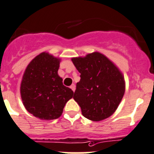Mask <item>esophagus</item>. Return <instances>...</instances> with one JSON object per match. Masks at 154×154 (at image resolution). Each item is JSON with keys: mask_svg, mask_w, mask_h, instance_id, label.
<instances>
[{"mask_svg": "<svg viewBox=\"0 0 154 154\" xmlns=\"http://www.w3.org/2000/svg\"><path fill=\"white\" fill-rule=\"evenodd\" d=\"M70 88L72 90V91H75V85L74 84H72L71 86H70Z\"/></svg>", "mask_w": 154, "mask_h": 154, "instance_id": "obj_1", "label": "esophagus"}]
</instances>
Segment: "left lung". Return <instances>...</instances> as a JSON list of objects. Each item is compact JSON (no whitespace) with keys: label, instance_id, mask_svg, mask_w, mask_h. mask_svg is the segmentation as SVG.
<instances>
[{"label":"left lung","instance_id":"1","mask_svg":"<svg viewBox=\"0 0 154 154\" xmlns=\"http://www.w3.org/2000/svg\"><path fill=\"white\" fill-rule=\"evenodd\" d=\"M81 73L73 98L82 115L92 121H101L116 111L125 93V80L119 69L98 52L72 59Z\"/></svg>","mask_w":154,"mask_h":154}]
</instances>
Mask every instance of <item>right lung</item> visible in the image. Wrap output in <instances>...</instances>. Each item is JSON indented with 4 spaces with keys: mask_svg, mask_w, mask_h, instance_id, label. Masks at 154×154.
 Masks as SVG:
<instances>
[{
    "mask_svg": "<svg viewBox=\"0 0 154 154\" xmlns=\"http://www.w3.org/2000/svg\"><path fill=\"white\" fill-rule=\"evenodd\" d=\"M60 60L43 52L28 65L20 87L23 105L41 119H56L62 115L73 91L63 84L57 74Z\"/></svg>",
    "mask_w": 154,
    "mask_h": 154,
    "instance_id": "obj_1",
    "label": "right lung"
}]
</instances>
